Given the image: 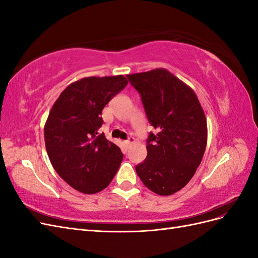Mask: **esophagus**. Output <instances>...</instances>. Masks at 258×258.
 I'll return each mask as SVG.
<instances>
[{
  "label": "esophagus",
  "mask_w": 258,
  "mask_h": 258,
  "mask_svg": "<svg viewBox=\"0 0 258 258\" xmlns=\"http://www.w3.org/2000/svg\"><path fill=\"white\" fill-rule=\"evenodd\" d=\"M134 141H135V138H129V139L127 140V141H123V145H124V147L128 148V147H129V145H130L132 142H134Z\"/></svg>",
  "instance_id": "esophagus-1"
}]
</instances>
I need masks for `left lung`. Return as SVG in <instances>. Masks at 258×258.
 <instances>
[{
	"mask_svg": "<svg viewBox=\"0 0 258 258\" xmlns=\"http://www.w3.org/2000/svg\"><path fill=\"white\" fill-rule=\"evenodd\" d=\"M127 77L157 130L150 132L146 159L136 171L148 189L169 196L190 181L204 157L208 140L204 110L194 90L165 69Z\"/></svg>",
	"mask_w": 258,
	"mask_h": 258,
	"instance_id": "8db88e82",
	"label": "left lung"
}]
</instances>
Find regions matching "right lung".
<instances>
[{"mask_svg": "<svg viewBox=\"0 0 258 258\" xmlns=\"http://www.w3.org/2000/svg\"><path fill=\"white\" fill-rule=\"evenodd\" d=\"M128 84L122 75L86 77L61 92L44 128L45 145L56 172L74 189L96 194L111 183L123 155L102 126L103 107Z\"/></svg>", "mask_w": 258, "mask_h": 258, "instance_id": "1", "label": "right lung"}]
</instances>
